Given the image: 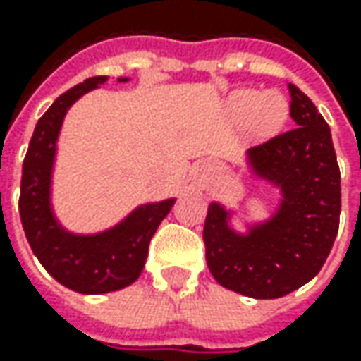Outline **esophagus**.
<instances>
[{"label": "esophagus", "instance_id": "obj_1", "mask_svg": "<svg viewBox=\"0 0 361 361\" xmlns=\"http://www.w3.org/2000/svg\"><path fill=\"white\" fill-rule=\"evenodd\" d=\"M201 171H202V174H204V176H209V178H211V176H215V174L219 173V166H216V162L204 160V162L201 164Z\"/></svg>", "mask_w": 361, "mask_h": 361}]
</instances>
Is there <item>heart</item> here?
<instances>
[{"label": "heart", "instance_id": "obj_1", "mask_svg": "<svg viewBox=\"0 0 361 361\" xmlns=\"http://www.w3.org/2000/svg\"><path fill=\"white\" fill-rule=\"evenodd\" d=\"M229 110L237 122H249L257 134L275 132L289 114V102L279 92L237 90L229 98Z\"/></svg>", "mask_w": 361, "mask_h": 361}]
</instances>
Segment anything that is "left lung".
Masks as SVG:
<instances>
[{
	"mask_svg": "<svg viewBox=\"0 0 361 361\" xmlns=\"http://www.w3.org/2000/svg\"><path fill=\"white\" fill-rule=\"evenodd\" d=\"M295 128L247 150L255 178L279 190L265 221L231 225L235 215L209 204L202 239L216 283L255 299H277L312 281L324 267L340 227V166L329 126L312 100L289 84Z\"/></svg>",
	"mask_w": 361,
	"mask_h": 361,
	"instance_id": "obj_1",
	"label": "left lung"
}]
</instances>
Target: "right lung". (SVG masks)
Instances as JSON below:
<instances>
[{"label":"right lung","mask_w":361,"mask_h":361,"mask_svg":"<svg viewBox=\"0 0 361 361\" xmlns=\"http://www.w3.org/2000/svg\"><path fill=\"white\" fill-rule=\"evenodd\" d=\"M106 82L108 76L88 78L56 98L35 124L21 169L20 216L27 243L58 283L84 295L118 291L140 277L148 243L176 201L171 197L140 204L114 227L92 235L72 233L58 221L51 207V176L63 118L76 100Z\"/></svg>","instance_id":"1"}]
</instances>
